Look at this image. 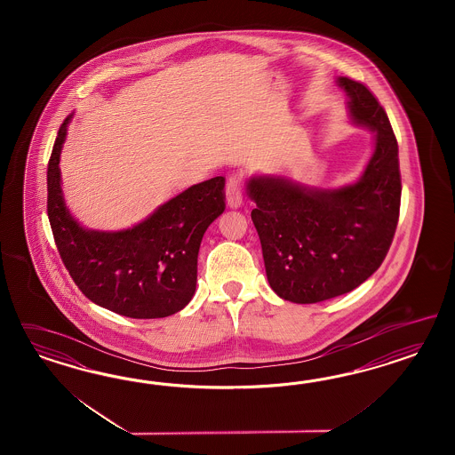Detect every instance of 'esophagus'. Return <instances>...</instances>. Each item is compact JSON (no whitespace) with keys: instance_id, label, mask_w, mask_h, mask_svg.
Here are the masks:
<instances>
[{"instance_id":"34e87169","label":"esophagus","mask_w":455,"mask_h":455,"mask_svg":"<svg viewBox=\"0 0 455 455\" xmlns=\"http://www.w3.org/2000/svg\"><path fill=\"white\" fill-rule=\"evenodd\" d=\"M225 196H227V205L232 208H238L242 205L243 195H242V185H240V179L234 175L228 179L227 183V190H225Z\"/></svg>"}]
</instances>
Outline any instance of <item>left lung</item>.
<instances>
[{"label":"left lung","instance_id":"8db88e82","mask_svg":"<svg viewBox=\"0 0 455 455\" xmlns=\"http://www.w3.org/2000/svg\"><path fill=\"white\" fill-rule=\"evenodd\" d=\"M337 84L352 122L373 132L362 177L333 190L282 177L247 181L268 283L289 302H323L357 289L384 262L399 221V145L386 110L365 84L345 76Z\"/></svg>","mask_w":455,"mask_h":455}]
</instances>
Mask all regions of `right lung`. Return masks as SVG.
<instances>
[{"label":"right lung","mask_w":455,"mask_h":455,"mask_svg":"<svg viewBox=\"0 0 455 455\" xmlns=\"http://www.w3.org/2000/svg\"><path fill=\"white\" fill-rule=\"evenodd\" d=\"M71 115L58 130L48 164V219L56 248L86 299L130 318L180 312L196 289V259L208 225L225 210V179L193 185L120 232L88 230L63 200L60 155Z\"/></svg>","instance_id":"right-lung-1"}]
</instances>
